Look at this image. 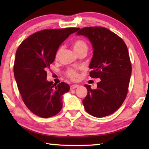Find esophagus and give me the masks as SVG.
Listing matches in <instances>:
<instances>
[{
  "label": "esophagus",
  "mask_w": 149,
  "mask_h": 149,
  "mask_svg": "<svg viewBox=\"0 0 149 149\" xmlns=\"http://www.w3.org/2000/svg\"><path fill=\"white\" fill-rule=\"evenodd\" d=\"M78 87H79V85H71V86H70V89H71V90L74 89H75V88H77Z\"/></svg>",
  "instance_id": "34e87169"
}]
</instances>
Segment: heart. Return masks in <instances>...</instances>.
Returning <instances> with one entry per match:
<instances>
[{"mask_svg": "<svg viewBox=\"0 0 149 149\" xmlns=\"http://www.w3.org/2000/svg\"><path fill=\"white\" fill-rule=\"evenodd\" d=\"M73 48H74V51L76 52L77 54L79 53V52L82 51V50H87V43L84 41V40L81 39H78L76 40V41H75L74 42V43H73ZM60 51H61V49H59L56 51V54H55V57H56V58L59 56ZM66 75L72 80H77L78 79V77H79L77 72L75 71L74 70L72 69L67 70Z\"/></svg>", "mask_w": 149, "mask_h": 149, "instance_id": "heart-1", "label": "heart"}]
</instances>
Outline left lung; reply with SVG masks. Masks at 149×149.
Masks as SVG:
<instances>
[{"label": "left lung", "instance_id": "1", "mask_svg": "<svg viewBox=\"0 0 149 149\" xmlns=\"http://www.w3.org/2000/svg\"><path fill=\"white\" fill-rule=\"evenodd\" d=\"M79 30L77 35L87 37L92 45L90 76L100 79L95 89L85 85L87 95L83 104L93 116H107L121 107L127 94L132 74L127 48L119 36L105 27H87Z\"/></svg>", "mask_w": 149, "mask_h": 149}]
</instances>
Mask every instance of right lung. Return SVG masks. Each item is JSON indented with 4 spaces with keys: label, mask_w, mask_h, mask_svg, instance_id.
Returning <instances> with one entry per match:
<instances>
[{
    "label": "right lung",
    "mask_w": 149,
    "mask_h": 149,
    "mask_svg": "<svg viewBox=\"0 0 149 149\" xmlns=\"http://www.w3.org/2000/svg\"><path fill=\"white\" fill-rule=\"evenodd\" d=\"M78 30H42L25 39L17 50L14 74L17 88L24 104L39 117H52L62 109V95L69 91V85L48 81L46 70L54 62L60 45Z\"/></svg>",
    "instance_id": "add662e5"
}]
</instances>
